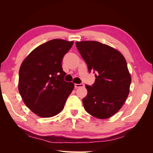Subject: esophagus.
I'll return each instance as SVG.
<instances>
[{
  "mask_svg": "<svg viewBox=\"0 0 153 153\" xmlns=\"http://www.w3.org/2000/svg\"><path fill=\"white\" fill-rule=\"evenodd\" d=\"M84 85L83 84H75V88H81V87H84Z\"/></svg>",
  "mask_w": 153,
  "mask_h": 153,
  "instance_id": "34e87169",
  "label": "esophagus"
}]
</instances>
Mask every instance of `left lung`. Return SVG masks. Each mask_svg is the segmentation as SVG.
Masks as SVG:
<instances>
[{
	"mask_svg": "<svg viewBox=\"0 0 153 153\" xmlns=\"http://www.w3.org/2000/svg\"><path fill=\"white\" fill-rule=\"evenodd\" d=\"M76 44L89 71L96 72L92 86L86 84L88 94L82 99L85 110L98 119L112 117L129 93L131 78L126 59L115 48L97 41Z\"/></svg>",
	"mask_w": 153,
	"mask_h": 153,
	"instance_id": "left-lung-1",
	"label": "left lung"
}]
</instances>
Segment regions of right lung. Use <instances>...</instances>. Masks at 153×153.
I'll use <instances>...</instances> for the list:
<instances>
[{
	"label": "right lung",
	"mask_w": 153,
	"mask_h": 153,
	"mask_svg": "<svg viewBox=\"0 0 153 153\" xmlns=\"http://www.w3.org/2000/svg\"><path fill=\"white\" fill-rule=\"evenodd\" d=\"M73 41L54 39L38 46L22 62L18 90L25 105L41 117H51L63 109L74 88L63 80L61 62Z\"/></svg>",
	"instance_id": "obj_1"
}]
</instances>
